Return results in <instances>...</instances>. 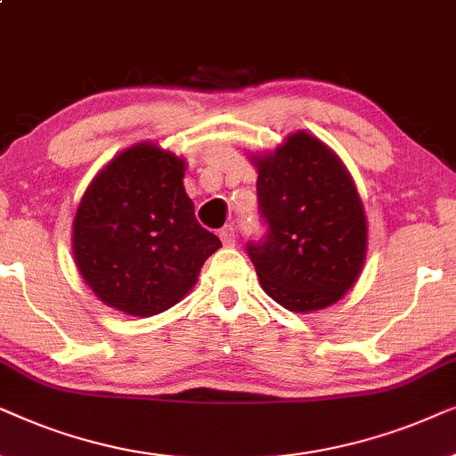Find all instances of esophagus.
Masks as SVG:
<instances>
[{"mask_svg": "<svg viewBox=\"0 0 456 456\" xmlns=\"http://www.w3.org/2000/svg\"><path fill=\"white\" fill-rule=\"evenodd\" d=\"M218 238H221L223 246H227V248L235 246V229L232 227V224H224L223 229H218Z\"/></svg>", "mask_w": 456, "mask_h": 456, "instance_id": "obj_1", "label": "esophagus"}]
</instances>
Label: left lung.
I'll return each instance as SVG.
<instances>
[{
    "label": "left lung",
    "instance_id": "left-lung-1",
    "mask_svg": "<svg viewBox=\"0 0 456 456\" xmlns=\"http://www.w3.org/2000/svg\"><path fill=\"white\" fill-rule=\"evenodd\" d=\"M269 233L248 244L263 289L294 313L336 305L367 258V216L336 151L306 131L275 151L250 154Z\"/></svg>",
    "mask_w": 456,
    "mask_h": 456
}]
</instances>
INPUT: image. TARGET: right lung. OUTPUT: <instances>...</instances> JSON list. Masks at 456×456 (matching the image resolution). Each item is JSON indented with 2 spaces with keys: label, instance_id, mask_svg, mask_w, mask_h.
I'll list each match as a JSON object with an SVG mask.
<instances>
[{
  "label": "right lung",
  "instance_id": "1",
  "mask_svg": "<svg viewBox=\"0 0 456 456\" xmlns=\"http://www.w3.org/2000/svg\"><path fill=\"white\" fill-rule=\"evenodd\" d=\"M185 158L133 143L95 175L72 221V256L106 306L151 317L177 305L221 240L185 193Z\"/></svg>",
  "mask_w": 456,
  "mask_h": 456
}]
</instances>
